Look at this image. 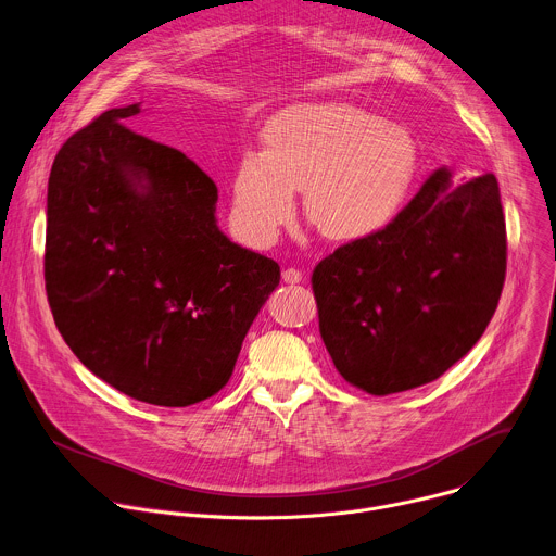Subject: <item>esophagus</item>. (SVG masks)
<instances>
[{
	"mask_svg": "<svg viewBox=\"0 0 556 556\" xmlns=\"http://www.w3.org/2000/svg\"><path fill=\"white\" fill-rule=\"evenodd\" d=\"M282 280H285L287 285H298V282H302V271L289 267V269L282 271Z\"/></svg>",
	"mask_w": 556,
	"mask_h": 556,
	"instance_id": "obj_1",
	"label": "esophagus"
}]
</instances>
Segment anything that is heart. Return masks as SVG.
<instances>
[{
  "label": "heart",
  "mask_w": 556,
  "mask_h": 556,
  "mask_svg": "<svg viewBox=\"0 0 556 556\" xmlns=\"http://www.w3.org/2000/svg\"><path fill=\"white\" fill-rule=\"evenodd\" d=\"M416 170L407 129L344 102L293 106L263 131L261 153L239 160L232 218L248 239L269 243L304 190L306 218L321 237L364 243L394 224Z\"/></svg>",
  "instance_id": "obj_1"
}]
</instances>
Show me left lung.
<instances>
[{"instance_id": "left-lung-1", "label": "left lung", "mask_w": 556, "mask_h": 556, "mask_svg": "<svg viewBox=\"0 0 556 556\" xmlns=\"http://www.w3.org/2000/svg\"><path fill=\"white\" fill-rule=\"evenodd\" d=\"M506 276L495 175L435 170L394 224L313 269L319 336L338 372L386 396L438 379L486 330Z\"/></svg>"}]
</instances>
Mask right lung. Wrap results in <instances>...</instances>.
I'll use <instances>...</instances> for the list:
<instances>
[{
	"label": "right lung",
	"mask_w": 556,
	"mask_h": 556,
	"mask_svg": "<svg viewBox=\"0 0 556 556\" xmlns=\"http://www.w3.org/2000/svg\"><path fill=\"white\" fill-rule=\"evenodd\" d=\"M138 114L109 109L56 153L46 289L85 368L131 399L186 407L230 381L280 267L218 230L214 181L129 129Z\"/></svg>",
	"instance_id": "right-lung-1"
}]
</instances>
